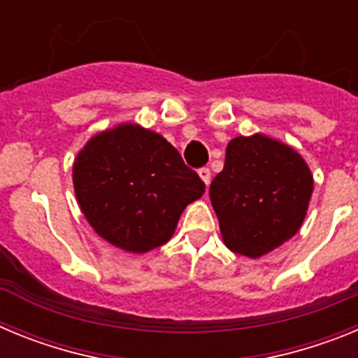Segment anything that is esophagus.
I'll return each mask as SVG.
<instances>
[{
    "instance_id": "obj_1",
    "label": "esophagus",
    "mask_w": 358,
    "mask_h": 358,
    "mask_svg": "<svg viewBox=\"0 0 358 358\" xmlns=\"http://www.w3.org/2000/svg\"><path fill=\"white\" fill-rule=\"evenodd\" d=\"M199 177H201L202 181H204V185L210 186V181H211L210 169H201V170H199Z\"/></svg>"
}]
</instances>
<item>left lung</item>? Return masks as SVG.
Segmentation results:
<instances>
[{"label":"left lung","mask_w":358,"mask_h":358,"mask_svg":"<svg viewBox=\"0 0 358 358\" xmlns=\"http://www.w3.org/2000/svg\"><path fill=\"white\" fill-rule=\"evenodd\" d=\"M314 176L290 145L256 132L227 143L210 186L226 248L260 258L292 238L308 211Z\"/></svg>","instance_id":"8db88e82"}]
</instances>
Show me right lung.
<instances>
[{
  "instance_id": "add662e5",
  "label": "right lung",
  "mask_w": 358,
  "mask_h": 358,
  "mask_svg": "<svg viewBox=\"0 0 358 358\" xmlns=\"http://www.w3.org/2000/svg\"><path fill=\"white\" fill-rule=\"evenodd\" d=\"M73 188L98 236L143 255L172 238L206 185L163 136L127 122L84 145L73 163Z\"/></svg>"
}]
</instances>
